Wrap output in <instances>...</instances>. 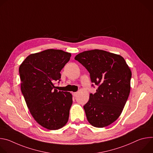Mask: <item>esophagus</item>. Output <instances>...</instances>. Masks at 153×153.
Here are the masks:
<instances>
[{"label": "esophagus", "instance_id": "1", "mask_svg": "<svg viewBox=\"0 0 153 153\" xmlns=\"http://www.w3.org/2000/svg\"><path fill=\"white\" fill-rule=\"evenodd\" d=\"M72 94H73V96L74 97H76V96L77 95V93H76V92H75V93H72Z\"/></svg>", "mask_w": 153, "mask_h": 153}]
</instances>
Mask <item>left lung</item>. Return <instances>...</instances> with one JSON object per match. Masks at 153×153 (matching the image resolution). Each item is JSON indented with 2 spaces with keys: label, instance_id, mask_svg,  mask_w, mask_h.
Wrapping results in <instances>:
<instances>
[{
  "label": "left lung",
  "instance_id": "obj_1",
  "mask_svg": "<svg viewBox=\"0 0 153 153\" xmlns=\"http://www.w3.org/2000/svg\"><path fill=\"white\" fill-rule=\"evenodd\" d=\"M74 59L89 72L91 82L98 86L96 93L90 94L83 106L87 120L97 128L110 125L121 114L129 94V67L120 55L103 50L83 51Z\"/></svg>",
  "mask_w": 153,
  "mask_h": 153
}]
</instances>
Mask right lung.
Wrapping results in <instances>:
<instances>
[{
  "label": "right lung",
  "instance_id": "add662e5",
  "mask_svg": "<svg viewBox=\"0 0 153 153\" xmlns=\"http://www.w3.org/2000/svg\"><path fill=\"white\" fill-rule=\"evenodd\" d=\"M71 54L49 49L28 56L20 65L21 91L35 120L50 130L65 125L73 103L72 95L54 89L60 81V71Z\"/></svg>",
  "mask_w": 153,
  "mask_h": 153
}]
</instances>
